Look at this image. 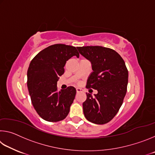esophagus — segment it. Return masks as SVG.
<instances>
[{
	"instance_id": "esophagus-1",
	"label": "esophagus",
	"mask_w": 155,
	"mask_h": 155,
	"mask_svg": "<svg viewBox=\"0 0 155 155\" xmlns=\"http://www.w3.org/2000/svg\"><path fill=\"white\" fill-rule=\"evenodd\" d=\"M76 90H77V93H79L81 91V89L80 88H77L76 89Z\"/></svg>"
}]
</instances>
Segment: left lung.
Listing matches in <instances>:
<instances>
[{"mask_svg": "<svg viewBox=\"0 0 155 155\" xmlns=\"http://www.w3.org/2000/svg\"><path fill=\"white\" fill-rule=\"evenodd\" d=\"M81 55L91 62L93 72L87 81V88L98 91L87 94L83 103L88 121L103 124L114 118L127 93L128 73L125 62L114 50L103 46L77 47Z\"/></svg>", "mask_w": 155, "mask_h": 155, "instance_id": "left-lung-1", "label": "left lung"}]
</instances>
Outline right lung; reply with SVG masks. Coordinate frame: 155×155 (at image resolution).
Segmentation results:
<instances>
[{
	"label": "right lung",
	"mask_w": 155,
	"mask_h": 155,
	"mask_svg": "<svg viewBox=\"0 0 155 155\" xmlns=\"http://www.w3.org/2000/svg\"><path fill=\"white\" fill-rule=\"evenodd\" d=\"M73 56L79 57L74 46L57 44L40 51L31 61L27 71V87L33 107L48 122L65 119L76 95L70 86L57 91V81L64 73L65 63Z\"/></svg>",
	"instance_id": "1"
}]
</instances>
